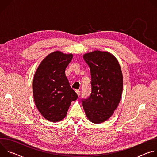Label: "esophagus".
Masks as SVG:
<instances>
[{"label":"esophagus","instance_id":"1","mask_svg":"<svg viewBox=\"0 0 157 157\" xmlns=\"http://www.w3.org/2000/svg\"><path fill=\"white\" fill-rule=\"evenodd\" d=\"M76 93H77V94H78V96H80V94H81V91H80L79 90H76Z\"/></svg>","mask_w":157,"mask_h":157}]
</instances>
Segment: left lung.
<instances>
[{"mask_svg":"<svg viewBox=\"0 0 157 157\" xmlns=\"http://www.w3.org/2000/svg\"><path fill=\"white\" fill-rule=\"evenodd\" d=\"M90 68L92 93L82 101L87 119L95 124L107 121L120 102L123 76L117 58L108 52L95 50L83 55Z\"/></svg>","mask_w":157,"mask_h":157,"instance_id":"1","label":"left lung"}]
</instances>
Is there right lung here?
I'll use <instances>...</instances> for the list:
<instances>
[{
    "mask_svg": "<svg viewBox=\"0 0 157 157\" xmlns=\"http://www.w3.org/2000/svg\"><path fill=\"white\" fill-rule=\"evenodd\" d=\"M73 57L55 51L44 58L35 73L32 89L35 105L41 116L52 122L63 120L78 95L71 87L65 69Z\"/></svg>",
    "mask_w": 157,
    "mask_h": 157,
    "instance_id": "obj_1",
    "label": "right lung"
}]
</instances>
